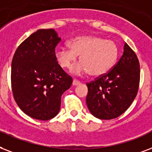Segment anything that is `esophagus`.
I'll return each mask as SVG.
<instances>
[{
  "mask_svg": "<svg viewBox=\"0 0 152 152\" xmlns=\"http://www.w3.org/2000/svg\"><path fill=\"white\" fill-rule=\"evenodd\" d=\"M80 83H81L80 81H77V80L76 79L73 80V85H74V86H77V85H79Z\"/></svg>",
  "mask_w": 152,
  "mask_h": 152,
  "instance_id": "esophagus-1",
  "label": "esophagus"
}]
</instances>
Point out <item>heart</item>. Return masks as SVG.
Listing matches in <instances>:
<instances>
[{
	"instance_id": "heart-1",
	"label": "heart",
	"mask_w": 152,
	"mask_h": 152,
	"mask_svg": "<svg viewBox=\"0 0 152 152\" xmlns=\"http://www.w3.org/2000/svg\"><path fill=\"white\" fill-rule=\"evenodd\" d=\"M69 47L56 49L55 59L63 68H69L80 55L81 63L71 69L75 75L88 73L92 76L105 75L113 69L119 56V48L113 40L86 35L69 41Z\"/></svg>"
}]
</instances>
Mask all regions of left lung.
<instances>
[{"label":"left lung","instance_id":"1","mask_svg":"<svg viewBox=\"0 0 152 152\" xmlns=\"http://www.w3.org/2000/svg\"><path fill=\"white\" fill-rule=\"evenodd\" d=\"M140 77L138 58L125 43L124 53L113 69L86 84V104L89 112L101 120L121 116L137 94Z\"/></svg>","mask_w":152,"mask_h":152}]
</instances>
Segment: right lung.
<instances>
[{"mask_svg":"<svg viewBox=\"0 0 152 152\" xmlns=\"http://www.w3.org/2000/svg\"><path fill=\"white\" fill-rule=\"evenodd\" d=\"M60 41L54 29H39L20 43L12 61L14 99L24 113L36 120L55 117L62 95L72 84V77L55 59Z\"/></svg>","mask_w":152,"mask_h":152,"instance_id":"add662e5","label":"right lung"}]
</instances>
